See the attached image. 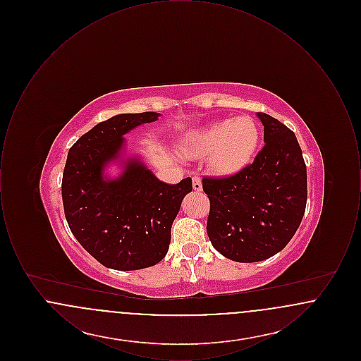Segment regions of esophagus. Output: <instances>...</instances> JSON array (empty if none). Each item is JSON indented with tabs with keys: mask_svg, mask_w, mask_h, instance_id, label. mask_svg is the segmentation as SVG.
I'll return each mask as SVG.
<instances>
[{
	"mask_svg": "<svg viewBox=\"0 0 361 361\" xmlns=\"http://www.w3.org/2000/svg\"><path fill=\"white\" fill-rule=\"evenodd\" d=\"M192 185H193L195 190H202V178L199 176H195L192 178Z\"/></svg>",
	"mask_w": 361,
	"mask_h": 361,
	"instance_id": "34e87169",
	"label": "esophagus"
}]
</instances>
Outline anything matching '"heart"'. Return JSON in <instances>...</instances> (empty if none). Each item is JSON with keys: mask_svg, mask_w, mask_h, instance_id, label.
Listing matches in <instances>:
<instances>
[{"mask_svg": "<svg viewBox=\"0 0 361 361\" xmlns=\"http://www.w3.org/2000/svg\"><path fill=\"white\" fill-rule=\"evenodd\" d=\"M257 121L249 116L214 121L195 133L183 145L188 157H209L215 172L231 174L245 168L257 150L259 143Z\"/></svg>", "mask_w": 361, "mask_h": 361, "instance_id": "b5f03b06", "label": "heart"}]
</instances>
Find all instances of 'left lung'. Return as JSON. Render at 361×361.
Masks as SVG:
<instances>
[{
	"instance_id": "8db88e82",
	"label": "left lung",
	"mask_w": 361,
	"mask_h": 361,
	"mask_svg": "<svg viewBox=\"0 0 361 361\" xmlns=\"http://www.w3.org/2000/svg\"><path fill=\"white\" fill-rule=\"evenodd\" d=\"M257 116L265 146L253 164L228 177L203 178L209 199L208 238L237 262H257L283 250L307 202V169L295 134L267 114Z\"/></svg>"
}]
</instances>
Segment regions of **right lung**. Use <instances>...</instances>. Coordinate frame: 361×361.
I'll use <instances>...</instances> for the list:
<instances>
[{
	"label": "right lung",
	"instance_id": "right-lung-1",
	"mask_svg": "<svg viewBox=\"0 0 361 361\" xmlns=\"http://www.w3.org/2000/svg\"><path fill=\"white\" fill-rule=\"evenodd\" d=\"M159 114H121L102 121L70 147L62 200L70 230L104 267L137 271L166 256L171 228L192 178L159 181L137 158L121 159L123 172L108 178L105 166L123 157V135Z\"/></svg>",
	"mask_w": 361,
	"mask_h": 361
}]
</instances>
